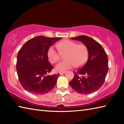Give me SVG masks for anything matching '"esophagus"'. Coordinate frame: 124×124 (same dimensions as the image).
<instances>
[{
  "instance_id": "obj_1",
  "label": "esophagus",
  "mask_w": 124,
  "mask_h": 124,
  "mask_svg": "<svg viewBox=\"0 0 124 124\" xmlns=\"http://www.w3.org/2000/svg\"><path fill=\"white\" fill-rule=\"evenodd\" d=\"M65 73V71H62V72H59V73H60V75H63L64 73Z\"/></svg>"
}]
</instances>
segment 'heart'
I'll list each match as a JSON object with an SVG mask.
<instances>
[{
  "mask_svg": "<svg viewBox=\"0 0 124 124\" xmlns=\"http://www.w3.org/2000/svg\"><path fill=\"white\" fill-rule=\"evenodd\" d=\"M57 47L60 53L67 52L65 55L66 60L60 62L55 67L57 71H64L76 65L77 67H81L87 61L88 50L85 45L78 44L74 41L65 39L58 43ZM47 55L49 61L52 63L57 62L60 59L59 53L53 46L49 47Z\"/></svg>",
  "mask_w": 124,
  "mask_h": 124,
  "instance_id": "b5f03b06",
  "label": "heart"
}]
</instances>
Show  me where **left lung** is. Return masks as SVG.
<instances>
[{
  "mask_svg": "<svg viewBox=\"0 0 124 124\" xmlns=\"http://www.w3.org/2000/svg\"><path fill=\"white\" fill-rule=\"evenodd\" d=\"M81 41L88 50L87 61L75 71L69 85L78 93L88 94L95 92L103 84L108 71V59L102 46L94 39L86 36L71 38Z\"/></svg>",
  "mask_w": 124,
  "mask_h": 124,
  "instance_id": "8db88e82",
  "label": "left lung"
}]
</instances>
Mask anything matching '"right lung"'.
<instances>
[{
    "instance_id": "add662e5",
    "label": "right lung",
    "mask_w": 124,
    "mask_h": 124,
    "mask_svg": "<svg viewBox=\"0 0 124 124\" xmlns=\"http://www.w3.org/2000/svg\"><path fill=\"white\" fill-rule=\"evenodd\" d=\"M62 38L37 36L23 45L17 56L16 71L21 85L31 93L43 95L56 85L59 74L47 75L53 67L48 61V48Z\"/></svg>"
}]
</instances>
